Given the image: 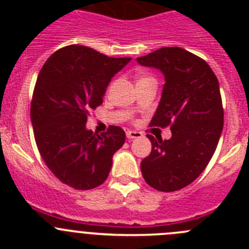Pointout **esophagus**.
Here are the masks:
<instances>
[{
    "mask_svg": "<svg viewBox=\"0 0 249 249\" xmlns=\"http://www.w3.org/2000/svg\"><path fill=\"white\" fill-rule=\"evenodd\" d=\"M126 135H127V138H128V140H135V138L142 137V133H141V132H137V131H127Z\"/></svg>",
    "mask_w": 249,
    "mask_h": 249,
    "instance_id": "1",
    "label": "esophagus"
}]
</instances>
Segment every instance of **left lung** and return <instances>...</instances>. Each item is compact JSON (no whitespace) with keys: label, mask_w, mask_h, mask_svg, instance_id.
Returning a JSON list of instances; mask_svg holds the SVG:
<instances>
[{"label":"left lung","mask_w":249,"mask_h":249,"mask_svg":"<svg viewBox=\"0 0 249 249\" xmlns=\"http://www.w3.org/2000/svg\"><path fill=\"white\" fill-rule=\"evenodd\" d=\"M137 62L163 73L162 97L149 126H171L172 132L164 141L147 135L152 151L141 171L155 190L173 192L192 183L217 148L223 129L219 83L204 59L181 47L160 48Z\"/></svg>","instance_id":"obj_1"}]
</instances>
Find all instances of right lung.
Returning <instances> with one entry per match:
<instances>
[{"instance_id":"obj_1","label":"right lung","mask_w":249,"mask_h":249,"mask_svg":"<svg viewBox=\"0 0 249 249\" xmlns=\"http://www.w3.org/2000/svg\"><path fill=\"white\" fill-rule=\"evenodd\" d=\"M129 61L72 45L51 54L39 71L31 102L37 148L51 172L74 190L102 184L126 141L121 127L98 135L86 123L89 109L102 105L112 77Z\"/></svg>"}]
</instances>
